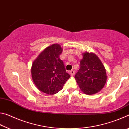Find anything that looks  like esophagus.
<instances>
[{
    "label": "esophagus",
    "mask_w": 129,
    "mask_h": 129,
    "mask_svg": "<svg viewBox=\"0 0 129 129\" xmlns=\"http://www.w3.org/2000/svg\"><path fill=\"white\" fill-rule=\"evenodd\" d=\"M70 74H71V76H73L74 75H75V71H74L73 70H71V71H70Z\"/></svg>",
    "instance_id": "esophagus-1"
}]
</instances>
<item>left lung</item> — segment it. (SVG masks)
I'll list each match as a JSON object with an SVG mask.
<instances>
[{
    "label": "left lung",
    "instance_id": "1",
    "mask_svg": "<svg viewBox=\"0 0 129 129\" xmlns=\"http://www.w3.org/2000/svg\"><path fill=\"white\" fill-rule=\"evenodd\" d=\"M82 92L91 95L104 88L107 80L106 69L101 60L93 53L86 52L80 61V68L75 76Z\"/></svg>",
    "mask_w": 129,
    "mask_h": 129
}]
</instances>
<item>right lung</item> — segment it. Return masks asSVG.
I'll return each mask as SVG.
<instances>
[{"mask_svg":"<svg viewBox=\"0 0 129 129\" xmlns=\"http://www.w3.org/2000/svg\"><path fill=\"white\" fill-rule=\"evenodd\" d=\"M62 52L59 44H52L43 50L32 65V80L42 92L48 94L57 93L71 77L59 57Z\"/></svg>","mask_w":129,"mask_h":129,"instance_id":"obj_1","label":"right lung"}]
</instances>
